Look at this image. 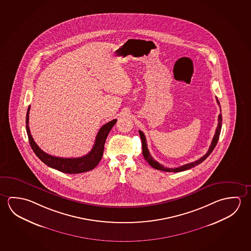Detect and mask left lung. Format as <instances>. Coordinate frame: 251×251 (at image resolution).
<instances>
[{
  "instance_id": "left-lung-1",
  "label": "left lung",
  "mask_w": 251,
  "mask_h": 251,
  "mask_svg": "<svg viewBox=\"0 0 251 251\" xmlns=\"http://www.w3.org/2000/svg\"><path fill=\"white\" fill-rule=\"evenodd\" d=\"M216 100H217V103L219 104V106H220V102H219V100H218L217 99H216ZM220 108H221V107H220ZM220 110L222 112V109H220ZM222 124V114H220L219 116H218V126L217 128H216V130H215V134H214V138H213V141H212V143H211V145H210L208 151H207V152L205 153V155L201 156L200 159H198V160L195 161V162L190 163V164H186V165H182V166H179V167H177V168H167V167H165L164 165H160V164H159L158 162H156V160H154V158L152 157L151 155L150 154V151H149L145 136H144V134L143 132L139 130V135L140 136H141V139H142L143 155H144V159L147 161L149 164H150V165L152 166L153 168L156 169V170H159V171L168 172V173H179V172H184V171H186V170H189V169L193 168L194 166H196V165L201 164L202 162L205 160V158H206L207 156H209L210 154L212 153V151H214V149L215 148V146H216V144H217L220 134H221Z\"/></svg>"
}]
</instances>
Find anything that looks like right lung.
Returning <instances> with one entry per match:
<instances>
[{
    "instance_id": "obj_1",
    "label": "right lung",
    "mask_w": 251,
    "mask_h": 251,
    "mask_svg": "<svg viewBox=\"0 0 251 251\" xmlns=\"http://www.w3.org/2000/svg\"><path fill=\"white\" fill-rule=\"evenodd\" d=\"M29 108H30V106L28 107L27 114H26V130H27V134L29 137L30 147L42 162H44L49 167L56 169L61 173H68V174L86 173V172L95 169L97 166L102 157L104 144L107 139V135L111 130L113 126L116 124L117 120H112L100 127V129L95 138V145L93 146V149L91 150V151L88 154H86L81 157L65 158V157L50 156L46 152L43 151L35 143L33 137L30 135V130H29Z\"/></svg>"
}]
</instances>
